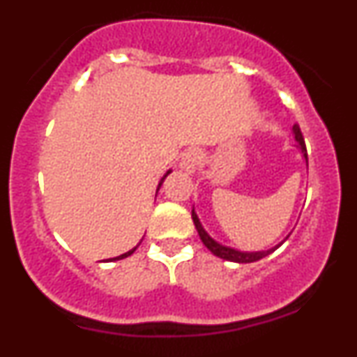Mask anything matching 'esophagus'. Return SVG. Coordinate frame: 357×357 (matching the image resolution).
Masks as SVG:
<instances>
[{
  "label": "esophagus",
  "mask_w": 357,
  "mask_h": 357,
  "mask_svg": "<svg viewBox=\"0 0 357 357\" xmlns=\"http://www.w3.org/2000/svg\"><path fill=\"white\" fill-rule=\"evenodd\" d=\"M199 159H202V153L198 149H190L188 153H184L181 162H179V167H181V171H184V173L192 174L199 165Z\"/></svg>",
  "instance_id": "1"
}]
</instances>
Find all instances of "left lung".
Wrapping results in <instances>:
<instances>
[{"label":"left lung","mask_w":357,"mask_h":357,"mask_svg":"<svg viewBox=\"0 0 357 357\" xmlns=\"http://www.w3.org/2000/svg\"><path fill=\"white\" fill-rule=\"evenodd\" d=\"M292 134H294V139L297 141V147L298 151L302 153V158L305 159L307 162V149H305V142H304V137H302V132H301V127L298 124H294L292 126ZM191 218H192V223H195L196 230H198V235L202 241L204 243V247H206L210 252L213 253L215 257L218 258H223V260H228V261H235V264H252V261H257V260H261L264 257L270 255V253H273L275 250L280 247L284 241L289 238V235L285 236L284 240L280 241V243H277L275 247L268 248V250H257V252H245V250H238V248H233V247H228V245H223L220 243V241H216L213 236L208 233L206 230L203 228L202 221H199L198 215H196L195 211V206H192L191 210Z\"/></svg>","instance_id":"left-lung-1"}]
</instances>
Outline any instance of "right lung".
Wrapping results in <instances>:
<instances>
[{
    "label": "right lung",
    "instance_id": "right-lung-1",
    "mask_svg": "<svg viewBox=\"0 0 357 357\" xmlns=\"http://www.w3.org/2000/svg\"><path fill=\"white\" fill-rule=\"evenodd\" d=\"M171 173H173V169H167L166 173L162 174V178L159 179V183H158V188H155V196H158V191H159V188L162 186V183H165V179L167 178V174H171ZM141 241H142V240H141ZM141 241H139V243L136 245V247H134V248H130L129 252L122 253V255H119V257H114V258H105V260H102V261H117V260H122V258H127V257H129V255H132V253L136 252V248L139 247V245H141Z\"/></svg>",
    "mask_w": 357,
    "mask_h": 357
}]
</instances>
